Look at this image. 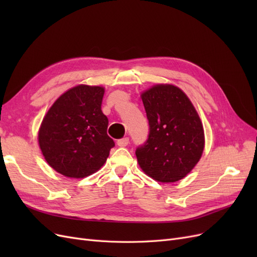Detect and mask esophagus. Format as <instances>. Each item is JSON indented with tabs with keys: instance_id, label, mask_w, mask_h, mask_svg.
Wrapping results in <instances>:
<instances>
[{
	"instance_id": "1",
	"label": "esophagus",
	"mask_w": 257,
	"mask_h": 257,
	"mask_svg": "<svg viewBox=\"0 0 257 257\" xmlns=\"http://www.w3.org/2000/svg\"><path fill=\"white\" fill-rule=\"evenodd\" d=\"M130 143V139L128 137H124V138H121V139H118V142H116V145H118L119 147H126Z\"/></svg>"
}]
</instances>
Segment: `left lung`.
Segmentation results:
<instances>
[{"instance_id": "1", "label": "left lung", "mask_w": 257, "mask_h": 257, "mask_svg": "<svg viewBox=\"0 0 257 257\" xmlns=\"http://www.w3.org/2000/svg\"><path fill=\"white\" fill-rule=\"evenodd\" d=\"M149 121L147 141L136 148L144 172L159 182H176L197 164L204 151V128L184 93L158 84L142 94Z\"/></svg>"}]
</instances>
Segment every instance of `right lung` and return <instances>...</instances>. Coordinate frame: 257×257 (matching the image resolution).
<instances>
[{"label": "right lung", "instance_id": "add662e5", "mask_svg": "<svg viewBox=\"0 0 257 257\" xmlns=\"http://www.w3.org/2000/svg\"><path fill=\"white\" fill-rule=\"evenodd\" d=\"M104 88L77 85L62 94L48 110L38 143L48 164L69 178L92 175L104 165L114 142L107 135L102 111Z\"/></svg>", "mask_w": 257, "mask_h": 257}]
</instances>
